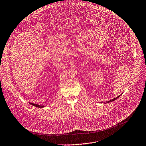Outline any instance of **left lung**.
Instances as JSON below:
<instances>
[{
	"label": "left lung",
	"mask_w": 146,
	"mask_h": 146,
	"mask_svg": "<svg viewBox=\"0 0 146 146\" xmlns=\"http://www.w3.org/2000/svg\"><path fill=\"white\" fill-rule=\"evenodd\" d=\"M121 96V95L120 96H117V97H116V98H114L113 99H112V100H110V101H107V102H105L104 103L105 104H106V103H109V102H112V101H114L115 100H117V98H118L119 97Z\"/></svg>",
	"instance_id": "1"
}]
</instances>
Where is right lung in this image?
<instances>
[{
  "label": "right lung",
  "instance_id": "right-lung-1",
  "mask_svg": "<svg viewBox=\"0 0 146 146\" xmlns=\"http://www.w3.org/2000/svg\"><path fill=\"white\" fill-rule=\"evenodd\" d=\"M30 104L33 105V106H34V107H37V108H44V105H39L38 104H33V103H30Z\"/></svg>",
  "mask_w": 146,
  "mask_h": 146
}]
</instances>
